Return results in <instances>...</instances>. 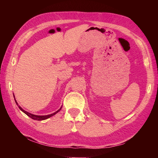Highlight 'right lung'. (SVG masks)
Returning a JSON list of instances; mask_svg holds the SVG:
<instances>
[{
    "label": "right lung",
    "instance_id": "1",
    "mask_svg": "<svg viewBox=\"0 0 158 158\" xmlns=\"http://www.w3.org/2000/svg\"><path fill=\"white\" fill-rule=\"evenodd\" d=\"M14 98H15V95H14ZM15 100L16 104H17V106H18V107L19 108V109H20L21 111H22L23 112V113L26 114V115H27L28 116L31 118H33V120H36V121H43V120H46V119H47V118H49L52 117V116H54V115H55L56 114H57L58 111H60L61 108H62V106H61V107H60L59 109H58V111H56V112H54V113H53V114H52L45 115V116H38V115H34V114H31V113H29V112H28V111L23 110V109L22 108H21L19 105H18L17 102V100H15Z\"/></svg>",
    "mask_w": 158,
    "mask_h": 158
}]
</instances>
